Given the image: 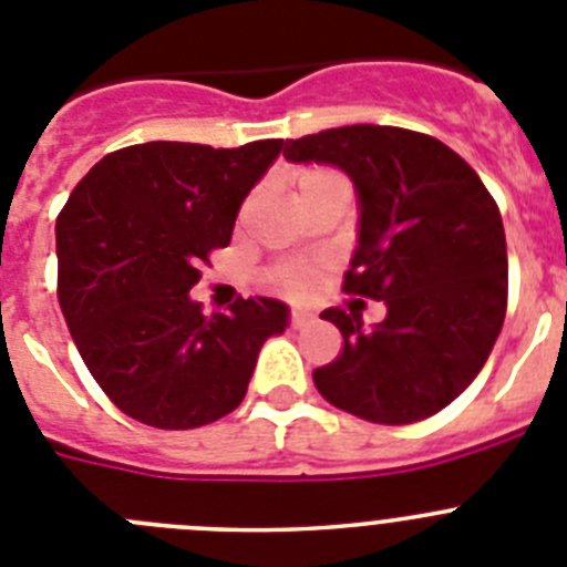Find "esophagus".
Segmentation results:
<instances>
[{
	"mask_svg": "<svg viewBox=\"0 0 567 567\" xmlns=\"http://www.w3.org/2000/svg\"><path fill=\"white\" fill-rule=\"evenodd\" d=\"M315 315L307 312V309H292V327H307L309 320H312Z\"/></svg>",
	"mask_w": 567,
	"mask_h": 567,
	"instance_id": "1",
	"label": "esophagus"
}]
</instances>
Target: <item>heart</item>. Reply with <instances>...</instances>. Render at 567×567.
Instances as JSON below:
<instances>
[{
	"label": "heart",
	"mask_w": 567,
	"mask_h": 567,
	"mask_svg": "<svg viewBox=\"0 0 567 567\" xmlns=\"http://www.w3.org/2000/svg\"><path fill=\"white\" fill-rule=\"evenodd\" d=\"M315 175H320V173H307L303 178H300V182L315 178ZM278 280H280V287L287 289V292H292V295H307V292H312V289H315V272H309V269H303V267L284 269V272L278 275Z\"/></svg>",
	"instance_id": "heart-1"
}]
</instances>
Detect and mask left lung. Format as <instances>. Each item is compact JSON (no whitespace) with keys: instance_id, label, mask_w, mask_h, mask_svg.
I'll return each mask as SVG.
<instances>
[{"instance_id":"left-lung-1","label":"left lung","mask_w":567,"mask_h":567,"mask_svg":"<svg viewBox=\"0 0 567 567\" xmlns=\"http://www.w3.org/2000/svg\"><path fill=\"white\" fill-rule=\"evenodd\" d=\"M284 158L349 175L358 247L343 289L385 303L372 329L358 312H320L343 334V352L315 369L318 392L369 423L432 417L468 389L503 329L508 252L497 204L452 147L403 127L320 130L287 138Z\"/></svg>"}]
</instances>
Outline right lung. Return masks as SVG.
<instances>
[{
  "instance_id": "right-lung-1",
  "label": "right lung",
  "mask_w": 567,
  "mask_h": 567,
  "mask_svg": "<svg viewBox=\"0 0 567 567\" xmlns=\"http://www.w3.org/2000/svg\"><path fill=\"white\" fill-rule=\"evenodd\" d=\"M280 150V138L133 144L70 193L56 221L59 307L90 374L138 423L178 432L221 420L247 394L260 346L289 327L278 298L213 318L189 298Z\"/></svg>"
}]
</instances>
